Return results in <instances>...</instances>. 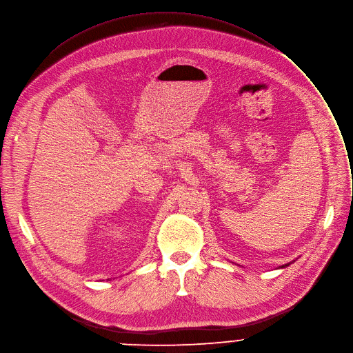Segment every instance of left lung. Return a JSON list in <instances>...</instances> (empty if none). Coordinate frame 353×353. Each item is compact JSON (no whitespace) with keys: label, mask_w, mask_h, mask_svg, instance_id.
<instances>
[{"label":"left lung","mask_w":353,"mask_h":353,"mask_svg":"<svg viewBox=\"0 0 353 353\" xmlns=\"http://www.w3.org/2000/svg\"><path fill=\"white\" fill-rule=\"evenodd\" d=\"M285 266H288V265H284V266H281V268H285Z\"/></svg>","instance_id":"obj_1"}]
</instances>
